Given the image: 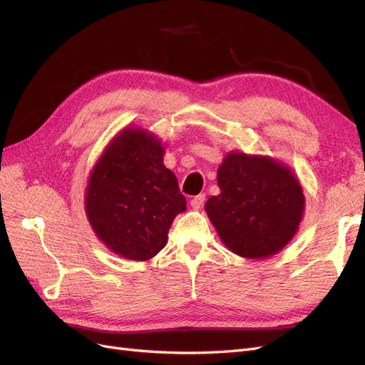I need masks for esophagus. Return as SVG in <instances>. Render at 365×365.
<instances>
[{"mask_svg":"<svg viewBox=\"0 0 365 365\" xmlns=\"http://www.w3.org/2000/svg\"><path fill=\"white\" fill-rule=\"evenodd\" d=\"M204 201H205V195H204V193H201V195H197V196L192 197V201H190V205H192V207H193L195 210H200V208L202 207Z\"/></svg>","mask_w":365,"mask_h":365,"instance_id":"1","label":"esophagus"}]
</instances>
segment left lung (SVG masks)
I'll return each mask as SVG.
<instances>
[{
	"label": "left lung",
	"mask_w": 365,
	"mask_h": 365,
	"mask_svg": "<svg viewBox=\"0 0 365 365\" xmlns=\"http://www.w3.org/2000/svg\"><path fill=\"white\" fill-rule=\"evenodd\" d=\"M220 193L205 212L220 240L245 259H267L295 236L304 213L297 176L269 157L230 152L217 169Z\"/></svg>",
	"instance_id": "left-lung-1"
}]
</instances>
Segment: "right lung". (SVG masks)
Instances as JSON below:
<instances>
[{
    "instance_id": "obj_1",
    "label": "right lung",
    "mask_w": 365,
    "mask_h": 365,
    "mask_svg": "<svg viewBox=\"0 0 365 365\" xmlns=\"http://www.w3.org/2000/svg\"><path fill=\"white\" fill-rule=\"evenodd\" d=\"M164 148L150 132L125 129L97 161L85 193L96 236L128 260H149L168 244L175 216L185 210L178 180L163 164Z\"/></svg>"
}]
</instances>
